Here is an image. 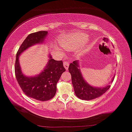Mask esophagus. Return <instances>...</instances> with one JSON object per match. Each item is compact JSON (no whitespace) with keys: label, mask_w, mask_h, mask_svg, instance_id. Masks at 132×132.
Segmentation results:
<instances>
[{"label":"esophagus","mask_w":132,"mask_h":132,"mask_svg":"<svg viewBox=\"0 0 132 132\" xmlns=\"http://www.w3.org/2000/svg\"><path fill=\"white\" fill-rule=\"evenodd\" d=\"M69 63L68 62H63V66H64L65 69L66 70H68V69H69Z\"/></svg>","instance_id":"1"}]
</instances>
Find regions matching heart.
Segmentation results:
<instances>
[{
	"mask_svg": "<svg viewBox=\"0 0 132 132\" xmlns=\"http://www.w3.org/2000/svg\"><path fill=\"white\" fill-rule=\"evenodd\" d=\"M87 39V36L84 34L78 35H70L61 39L60 44L67 50H75Z\"/></svg>",
	"mask_w": 132,
	"mask_h": 132,
	"instance_id": "1",
	"label": "heart"
}]
</instances>
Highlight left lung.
<instances>
[{
	"mask_svg": "<svg viewBox=\"0 0 132 132\" xmlns=\"http://www.w3.org/2000/svg\"><path fill=\"white\" fill-rule=\"evenodd\" d=\"M78 61L75 60L69 65V71L71 74L72 82L76 95L82 100H92L97 98L105 93L109 89L110 85L104 87H95L85 81L80 70L79 69ZM114 78L111 82L113 81Z\"/></svg>",
	"mask_w": 132,
	"mask_h": 132,
	"instance_id": "left-lung-1",
	"label": "left lung"
}]
</instances>
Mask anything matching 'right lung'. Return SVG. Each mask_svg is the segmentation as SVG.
I'll list each match as a JSON object with an SVG mask.
<instances>
[{
  "instance_id": "1",
  "label": "right lung",
  "mask_w": 132,
  "mask_h": 132,
  "mask_svg": "<svg viewBox=\"0 0 132 132\" xmlns=\"http://www.w3.org/2000/svg\"><path fill=\"white\" fill-rule=\"evenodd\" d=\"M47 35L46 31H41L28 35L18 50L15 64V77L24 93L28 97L42 101L51 100L56 94V84L62 73L65 71L63 62L55 60L50 55L47 65L43 71L38 76L26 77L21 71L19 56L30 46L42 43Z\"/></svg>"
}]
</instances>
